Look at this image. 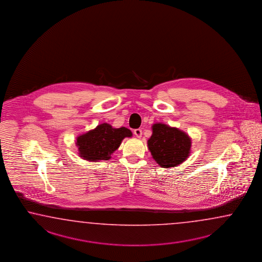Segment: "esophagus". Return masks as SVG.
<instances>
[{"mask_svg": "<svg viewBox=\"0 0 262 262\" xmlns=\"http://www.w3.org/2000/svg\"><path fill=\"white\" fill-rule=\"evenodd\" d=\"M134 134L137 138H140L141 136H142V129L141 128H136V129H134Z\"/></svg>", "mask_w": 262, "mask_h": 262, "instance_id": "obj_1", "label": "esophagus"}]
</instances>
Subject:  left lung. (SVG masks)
Here are the masks:
<instances>
[{"mask_svg": "<svg viewBox=\"0 0 262 262\" xmlns=\"http://www.w3.org/2000/svg\"><path fill=\"white\" fill-rule=\"evenodd\" d=\"M147 147L155 162L168 168L181 165L189 156L191 138L179 128L156 123L152 126V135L147 140Z\"/></svg>", "mask_w": 262, "mask_h": 262, "instance_id": "8db88e82", "label": "left lung"}]
</instances>
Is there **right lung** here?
Returning a JSON list of instances; mask_svg holds the SVG:
<instances>
[{"instance_id":"obj_1","label":"right lung","mask_w":262,"mask_h":262,"mask_svg":"<svg viewBox=\"0 0 262 262\" xmlns=\"http://www.w3.org/2000/svg\"><path fill=\"white\" fill-rule=\"evenodd\" d=\"M133 133L128 128H113L110 124L103 123L96 128L77 138L78 154L88 161H107L119 147L125 137H132Z\"/></svg>"}]
</instances>
